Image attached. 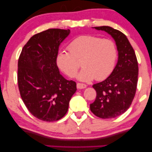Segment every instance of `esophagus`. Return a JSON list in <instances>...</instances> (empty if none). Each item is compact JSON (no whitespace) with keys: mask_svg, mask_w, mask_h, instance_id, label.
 <instances>
[{"mask_svg":"<svg viewBox=\"0 0 152 152\" xmlns=\"http://www.w3.org/2000/svg\"><path fill=\"white\" fill-rule=\"evenodd\" d=\"M77 88L78 89H82L86 88V85L84 84H82V83H77Z\"/></svg>","mask_w":152,"mask_h":152,"instance_id":"esophagus-1","label":"esophagus"}]
</instances>
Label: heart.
<instances>
[{"label": "heart", "instance_id": "obj_1", "mask_svg": "<svg viewBox=\"0 0 152 152\" xmlns=\"http://www.w3.org/2000/svg\"><path fill=\"white\" fill-rule=\"evenodd\" d=\"M68 49L69 53L60 51L57 54V66L68 76L73 77L81 61L83 68L77 78L82 82L105 79L113 70L117 58V49L113 41L92 35L77 37Z\"/></svg>", "mask_w": 152, "mask_h": 152}]
</instances>
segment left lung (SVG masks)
Returning a JSON list of instances; mask_svg holds the SVG:
<instances>
[{
    "label": "left lung",
    "mask_w": 152,
    "mask_h": 152,
    "mask_svg": "<svg viewBox=\"0 0 152 152\" xmlns=\"http://www.w3.org/2000/svg\"><path fill=\"white\" fill-rule=\"evenodd\" d=\"M93 28L111 35L115 42L118 59L109 77L93 86L97 96L90 109L97 117L113 118L123 114L132 104L138 83V61L132 45L123 33L109 26Z\"/></svg>",
    "instance_id": "obj_1"
}]
</instances>
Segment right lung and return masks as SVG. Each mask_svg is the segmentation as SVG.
Instances as JSON below:
<instances>
[{
  "mask_svg": "<svg viewBox=\"0 0 152 152\" xmlns=\"http://www.w3.org/2000/svg\"><path fill=\"white\" fill-rule=\"evenodd\" d=\"M70 33V30L48 29L34 35L18 59L20 97L28 111L43 121L63 118L77 91L76 83L64 78L57 65L59 45Z\"/></svg>",
  "mask_w": 152,
  "mask_h": 152,
  "instance_id": "obj_1",
  "label": "right lung"
}]
</instances>
